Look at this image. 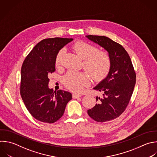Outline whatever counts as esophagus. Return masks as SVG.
Returning a JSON list of instances; mask_svg holds the SVG:
<instances>
[{
    "instance_id": "obj_1",
    "label": "esophagus",
    "mask_w": 157,
    "mask_h": 157,
    "mask_svg": "<svg viewBox=\"0 0 157 157\" xmlns=\"http://www.w3.org/2000/svg\"><path fill=\"white\" fill-rule=\"evenodd\" d=\"M81 96H82V95L80 94H77V93H73L72 94V98L74 99H77L78 98L81 97Z\"/></svg>"
}]
</instances>
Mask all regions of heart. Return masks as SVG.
Returning <instances> with one entry per match:
<instances>
[{
	"label": "heart",
	"instance_id": "heart-1",
	"mask_svg": "<svg viewBox=\"0 0 157 157\" xmlns=\"http://www.w3.org/2000/svg\"><path fill=\"white\" fill-rule=\"evenodd\" d=\"M73 48L76 53L83 59V66L94 80H100L108 74L111 66V60L109 54L104 51L98 50V48L85 42H77ZM65 48H62L58 52L56 64L59 66L65 54ZM90 77L88 73L84 72L69 71L63 78V83L69 90L75 91H81L85 86L90 83Z\"/></svg>",
	"mask_w": 157,
	"mask_h": 157
}]
</instances>
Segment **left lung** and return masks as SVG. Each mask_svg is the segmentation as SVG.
Listing matches in <instances>:
<instances>
[{
  "mask_svg": "<svg viewBox=\"0 0 157 157\" xmlns=\"http://www.w3.org/2000/svg\"><path fill=\"white\" fill-rule=\"evenodd\" d=\"M86 37L107 50L111 60L108 75L93 88L103 96L96 97L98 104L88 110V114L98 122L110 121L126 109L136 84V72L128 53L120 44L105 36Z\"/></svg>",
  "mask_w": 157,
  "mask_h": 157,
  "instance_id": "obj_1",
  "label": "left lung"
}]
</instances>
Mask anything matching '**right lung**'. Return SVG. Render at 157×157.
<instances>
[{
  "label": "right lung",
  "mask_w": 157,
  "mask_h": 157,
  "mask_svg": "<svg viewBox=\"0 0 157 157\" xmlns=\"http://www.w3.org/2000/svg\"><path fill=\"white\" fill-rule=\"evenodd\" d=\"M73 39L50 38L39 42L25 58L21 72L20 94L26 107L36 120L48 123L64 114L72 94L48 88V76L55 71L59 51Z\"/></svg>",
  "instance_id": "1"
}]
</instances>
